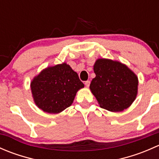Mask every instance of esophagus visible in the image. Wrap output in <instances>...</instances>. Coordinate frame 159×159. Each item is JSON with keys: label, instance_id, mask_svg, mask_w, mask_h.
<instances>
[{"label": "esophagus", "instance_id": "1", "mask_svg": "<svg viewBox=\"0 0 159 159\" xmlns=\"http://www.w3.org/2000/svg\"><path fill=\"white\" fill-rule=\"evenodd\" d=\"M90 84H91V81H86L85 82H84V84H85L86 87H88V88H89L90 86Z\"/></svg>", "mask_w": 159, "mask_h": 159}]
</instances>
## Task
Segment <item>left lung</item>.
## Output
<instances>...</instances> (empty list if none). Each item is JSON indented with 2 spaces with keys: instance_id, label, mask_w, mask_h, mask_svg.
I'll list each match as a JSON object with an SVG mask.
<instances>
[{
  "instance_id": "obj_1",
  "label": "left lung",
  "mask_w": 159,
  "mask_h": 159,
  "mask_svg": "<svg viewBox=\"0 0 159 159\" xmlns=\"http://www.w3.org/2000/svg\"><path fill=\"white\" fill-rule=\"evenodd\" d=\"M94 71L90 89L101 108L110 111L129 108L137 95V76L126 65L108 59L96 61Z\"/></svg>"
}]
</instances>
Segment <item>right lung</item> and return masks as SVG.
<instances>
[{"label": "right lung", "mask_w": 159, "mask_h": 159, "mask_svg": "<svg viewBox=\"0 0 159 159\" xmlns=\"http://www.w3.org/2000/svg\"><path fill=\"white\" fill-rule=\"evenodd\" d=\"M84 88L78 74L63 63L43 70L30 83L34 100L44 111L57 114L73 103L77 91Z\"/></svg>", "instance_id": "right-lung-1"}]
</instances>
